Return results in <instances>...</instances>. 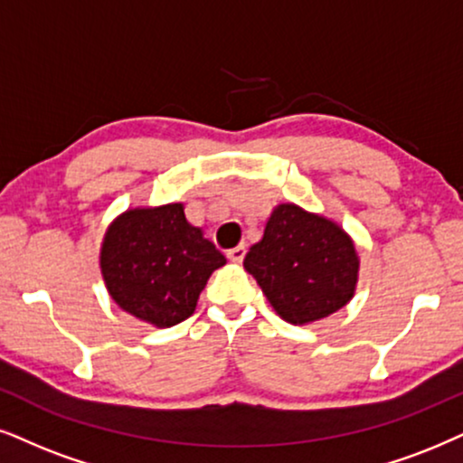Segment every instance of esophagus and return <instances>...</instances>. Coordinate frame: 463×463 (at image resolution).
Instances as JSON below:
<instances>
[{"mask_svg": "<svg viewBox=\"0 0 463 463\" xmlns=\"http://www.w3.org/2000/svg\"><path fill=\"white\" fill-rule=\"evenodd\" d=\"M245 245H237V248H232V250H228L226 251V256L228 259H231L232 262H241L243 260V256H245Z\"/></svg>", "mask_w": 463, "mask_h": 463, "instance_id": "obj_1", "label": "esophagus"}]
</instances>
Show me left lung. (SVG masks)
<instances>
[{
	"label": "left lung",
	"instance_id": "8db88e82",
	"mask_svg": "<svg viewBox=\"0 0 463 463\" xmlns=\"http://www.w3.org/2000/svg\"><path fill=\"white\" fill-rule=\"evenodd\" d=\"M275 312L292 325L314 323L350 301L359 260L350 237L323 215L279 204L243 260Z\"/></svg>",
	"mask_w": 463,
	"mask_h": 463
}]
</instances>
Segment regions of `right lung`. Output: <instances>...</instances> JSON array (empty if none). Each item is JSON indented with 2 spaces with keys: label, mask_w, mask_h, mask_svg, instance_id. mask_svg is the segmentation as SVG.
I'll use <instances>...</instances> for the list:
<instances>
[{
  "label": "right lung",
  "mask_w": 463,
  "mask_h": 463,
  "mask_svg": "<svg viewBox=\"0 0 463 463\" xmlns=\"http://www.w3.org/2000/svg\"><path fill=\"white\" fill-rule=\"evenodd\" d=\"M226 259L201 228L185 220L184 204L134 209L113 222L100 267L117 306L156 326L190 318L209 275Z\"/></svg>",
  "instance_id": "add662e5"
}]
</instances>
